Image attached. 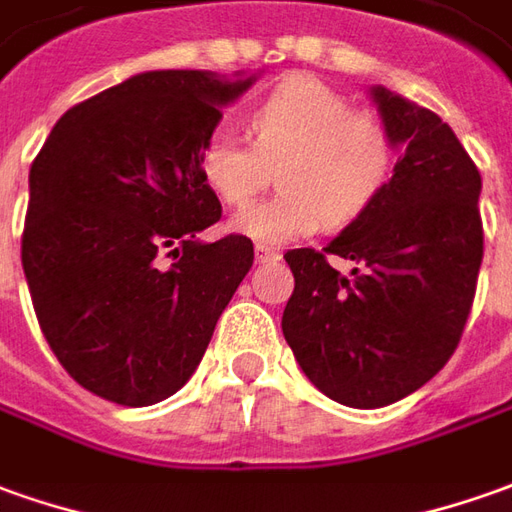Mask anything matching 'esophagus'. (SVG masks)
I'll return each mask as SVG.
<instances>
[{
    "mask_svg": "<svg viewBox=\"0 0 512 512\" xmlns=\"http://www.w3.org/2000/svg\"><path fill=\"white\" fill-rule=\"evenodd\" d=\"M255 257H257V263H274V260H280V252H277L274 246H263V243H257Z\"/></svg>",
    "mask_w": 512,
    "mask_h": 512,
    "instance_id": "34e87169",
    "label": "esophagus"
}]
</instances>
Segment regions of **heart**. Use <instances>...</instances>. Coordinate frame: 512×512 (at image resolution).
<instances>
[{"instance_id":"heart-1","label":"heart","mask_w":512,"mask_h":512,"mask_svg":"<svg viewBox=\"0 0 512 512\" xmlns=\"http://www.w3.org/2000/svg\"><path fill=\"white\" fill-rule=\"evenodd\" d=\"M252 142L215 134L198 159L201 182L227 207H246L280 168V196L243 210L232 229L263 246L347 227L387 190L398 162L395 134L373 111L314 78L274 89L249 114Z\"/></svg>"}]
</instances>
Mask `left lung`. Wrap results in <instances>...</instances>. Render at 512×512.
Instances as JSON below:
<instances>
[{
    "mask_svg": "<svg viewBox=\"0 0 512 512\" xmlns=\"http://www.w3.org/2000/svg\"><path fill=\"white\" fill-rule=\"evenodd\" d=\"M401 156L387 190L316 249H291L283 336L319 392L353 409L412 395L446 367L482 266V176L434 111L373 86ZM354 260L350 275L327 255Z\"/></svg>",
    "mask_w": 512,
    "mask_h": 512,
    "instance_id": "obj_1",
    "label": "left lung"
}]
</instances>
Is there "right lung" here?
Returning a JSON list of instances; mask_svg holds the SVG:
<instances>
[{
    "instance_id": "right-lung-1",
    "label": "right lung",
    "mask_w": 512,
    "mask_h": 512,
    "mask_svg": "<svg viewBox=\"0 0 512 512\" xmlns=\"http://www.w3.org/2000/svg\"><path fill=\"white\" fill-rule=\"evenodd\" d=\"M252 81L134 75L66 111L30 168L22 266L38 325L66 373L106 401L179 392L252 269L246 235L196 238L221 218L198 159L221 106Z\"/></svg>"
}]
</instances>
